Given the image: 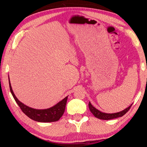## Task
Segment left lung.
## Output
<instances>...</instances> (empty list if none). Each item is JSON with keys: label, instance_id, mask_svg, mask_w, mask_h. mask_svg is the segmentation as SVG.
<instances>
[{"label": "left lung", "instance_id": "obj_1", "mask_svg": "<svg viewBox=\"0 0 147 147\" xmlns=\"http://www.w3.org/2000/svg\"><path fill=\"white\" fill-rule=\"evenodd\" d=\"M131 105H132V104L130 106H129V107L126 108V109H124V111H121L119 112H117V113H114V114H107V113H104V112H102L100 111H98V109L95 108L91 104L90 102L88 104L90 111H91V112L93 115H94V116L100 119H102V120H110V119H115V118L122 117L129 110L131 107Z\"/></svg>", "mask_w": 147, "mask_h": 147}]
</instances>
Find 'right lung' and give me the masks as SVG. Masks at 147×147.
I'll use <instances>...</instances> for the list:
<instances>
[{"label": "right lung", "mask_w": 147, "mask_h": 147, "mask_svg": "<svg viewBox=\"0 0 147 147\" xmlns=\"http://www.w3.org/2000/svg\"><path fill=\"white\" fill-rule=\"evenodd\" d=\"M9 83L10 91L12 96H13L15 101L16 102L19 107H20L23 113L26 114L31 119L38 122H41V123H51V122L57 121L62 117V115H63L65 111V105H66L67 103V96L65 97L62 100L59 102L58 104L51 108L43 109V110L32 109L23 104V103L19 101V100L16 97L11 88L9 78Z\"/></svg>", "instance_id": "right-lung-1"}]
</instances>
